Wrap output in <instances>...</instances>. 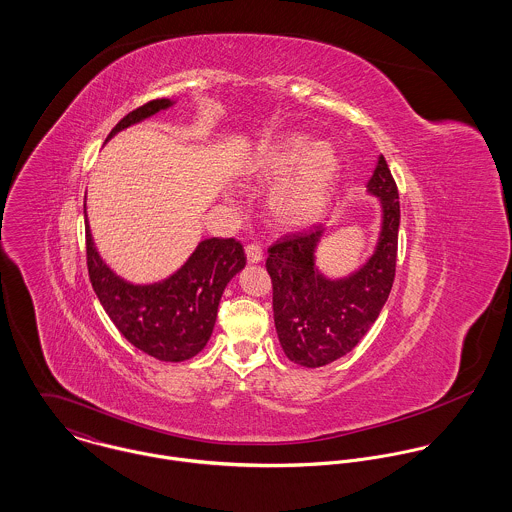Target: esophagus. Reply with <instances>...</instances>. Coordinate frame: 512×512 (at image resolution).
<instances>
[{
	"label": "esophagus",
	"instance_id": "esophagus-1",
	"mask_svg": "<svg viewBox=\"0 0 512 512\" xmlns=\"http://www.w3.org/2000/svg\"><path fill=\"white\" fill-rule=\"evenodd\" d=\"M262 258H264V252L258 244H248L246 246V260L250 264H258V262H262Z\"/></svg>",
	"mask_w": 512,
	"mask_h": 512
}]
</instances>
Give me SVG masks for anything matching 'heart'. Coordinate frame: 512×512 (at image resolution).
I'll return each instance as SVG.
<instances>
[{"label": "heart", "mask_w": 512, "mask_h": 512, "mask_svg": "<svg viewBox=\"0 0 512 512\" xmlns=\"http://www.w3.org/2000/svg\"><path fill=\"white\" fill-rule=\"evenodd\" d=\"M305 148L307 140L293 136L264 151L252 165L254 177L272 179L298 163L276 185L270 199L274 217L288 226H303L321 215L337 175V155L331 147L317 144L307 152Z\"/></svg>", "instance_id": "heart-1"}]
</instances>
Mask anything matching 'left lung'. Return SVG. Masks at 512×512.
<instances>
[{"label": "left lung", "instance_id": "left-lung-1", "mask_svg": "<svg viewBox=\"0 0 512 512\" xmlns=\"http://www.w3.org/2000/svg\"><path fill=\"white\" fill-rule=\"evenodd\" d=\"M382 201V232L374 256L347 280H327L313 264L323 228L313 224L268 248L276 331L286 357L297 365H329L351 353L380 315L396 276L400 201L386 159L368 181Z\"/></svg>", "mask_w": 512, "mask_h": 512}]
</instances>
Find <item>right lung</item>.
<instances>
[{
	"label": "right lung",
	"instance_id": "1",
	"mask_svg": "<svg viewBox=\"0 0 512 512\" xmlns=\"http://www.w3.org/2000/svg\"><path fill=\"white\" fill-rule=\"evenodd\" d=\"M167 106L169 98H157L132 110L106 142ZM86 266L90 284L118 331L149 357L179 363L205 349L217 321L220 295L246 266V256L234 238H207L171 278L153 286H134L102 262L86 222Z\"/></svg>",
	"mask_w": 512,
	"mask_h": 512
}]
</instances>
